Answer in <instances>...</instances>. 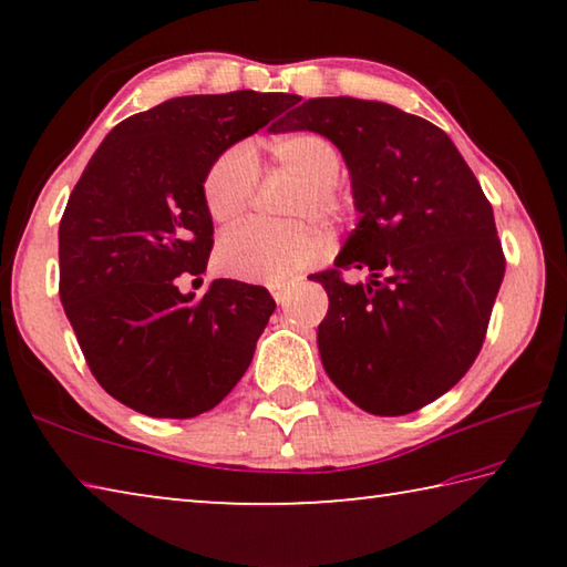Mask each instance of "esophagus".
Returning <instances> with one entry per match:
<instances>
[{"label": "esophagus", "mask_w": 567, "mask_h": 567, "mask_svg": "<svg viewBox=\"0 0 567 567\" xmlns=\"http://www.w3.org/2000/svg\"><path fill=\"white\" fill-rule=\"evenodd\" d=\"M267 287H270V292H272V297H275V302H277V305H285L287 297H290V282L277 280V282H270Z\"/></svg>", "instance_id": "34e87169"}]
</instances>
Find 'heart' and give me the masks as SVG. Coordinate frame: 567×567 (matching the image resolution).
I'll use <instances>...</instances> for the list:
<instances>
[{"label": "heart", "mask_w": 567, "mask_h": 567, "mask_svg": "<svg viewBox=\"0 0 567 567\" xmlns=\"http://www.w3.org/2000/svg\"><path fill=\"white\" fill-rule=\"evenodd\" d=\"M270 159L277 169L300 182L287 213L318 217L324 223H348L354 215L352 197L338 185L342 152L318 132H292L275 140ZM257 159L247 142L219 152L209 165L203 197L215 223H235L245 215L255 189ZM328 247V237L312 223H245L219 239L217 262L227 275L243 280H290L310 267Z\"/></svg>", "instance_id": "heart-1"}]
</instances>
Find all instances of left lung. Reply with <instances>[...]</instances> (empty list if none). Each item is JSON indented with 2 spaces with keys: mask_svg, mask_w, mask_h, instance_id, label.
Wrapping results in <instances>:
<instances>
[{
  "mask_svg": "<svg viewBox=\"0 0 567 567\" xmlns=\"http://www.w3.org/2000/svg\"><path fill=\"white\" fill-rule=\"evenodd\" d=\"M280 124L338 145L360 213L334 270L315 275L330 297L318 328L324 372L372 415L425 408L483 348L505 275L491 203L453 140L392 104L315 97ZM342 269L371 280L350 286Z\"/></svg>",
  "mask_w": 567,
  "mask_h": 567,
  "instance_id": "1",
  "label": "left lung"
}]
</instances>
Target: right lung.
<instances>
[{
  "label": "right lung",
  "instance_id": "right-lung-1",
  "mask_svg": "<svg viewBox=\"0 0 567 567\" xmlns=\"http://www.w3.org/2000/svg\"><path fill=\"white\" fill-rule=\"evenodd\" d=\"M295 104V94H192L114 127L76 182L60 223V300L92 375L150 417H195L245 375L272 295L215 280L203 297L213 217L203 182L219 152ZM275 127V124H272Z\"/></svg>",
  "mask_w": 567,
  "mask_h": 567
}]
</instances>
